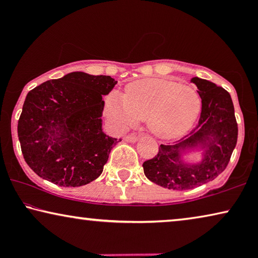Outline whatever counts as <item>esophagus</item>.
Returning a JSON list of instances; mask_svg holds the SVG:
<instances>
[{
	"label": "esophagus",
	"instance_id": "esophagus-1",
	"mask_svg": "<svg viewBox=\"0 0 258 258\" xmlns=\"http://www.w3.org/2000/svg\"><path fill=\"white\" fill-rule=\"evenodd\" d=\"M137 140H139V136H137V135H133V134H132V135H126V136L124 137L125 142H130V143H135Z\"/></svg>",
	"mask_w": 258,
	"mask_h": 258
}]
</instances>
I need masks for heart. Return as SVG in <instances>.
<instances>
[{
    "label": "heart",
    "instance_id": "heart-1",
    "mask_svg": "<svg viewBox=\"0 0 258 258\" xmlns=\"http://www.w3.org/2000/svg\"><path fill=\"white\" fill-rule=\"evenodd\" d=\"M202 101L196 89L170 80L147 79L129 84L125 94L105 97V115L119 129L147 119L151 132L163 139L188 133L199 117Z\"/></svg>",
    "mask_w": 258,
    "mask_h": 258
}]
</instances>
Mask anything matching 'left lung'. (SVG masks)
Listing matches in <instances>:
<instances>
[{"label": "left lung", "instance_id": "obj_1", "mask_svg": "<svg viewBox=\"0 0 258 258\" xmlns=\"http://www.w3.org/2000/svg\"><path fill=\"white\" fill-rule=\"evenodd\" d=\"M202 100L199 124L184 140L161 144L158 154L143 163L148 179L172 190L192 189L224 171L237 143V123L231 96L208 80L192 77ZM200 154L199 161L191 155Z\"/></svg>", "mask_w": 258, "mask_h": 258}]
</instances>
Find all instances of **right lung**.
I'll return each mask as SVG.
<instances>
[{"label":"right lung","instance_id":"add662e5","mask_svg":"<svg viewBox=\"0 0 258 258\" xmlns=\"http://www.w3.org/2000/svg\"><path fill=\"white\" fill-rule=\"evenodd\" d=\"M116 83L110 76L73 72L28 93L17 134L35 174L72 188L102 174L111 149L121 142L102 129V96Z\"/></svg>","mask_w":258,"mask_h":258}]
</instances>
